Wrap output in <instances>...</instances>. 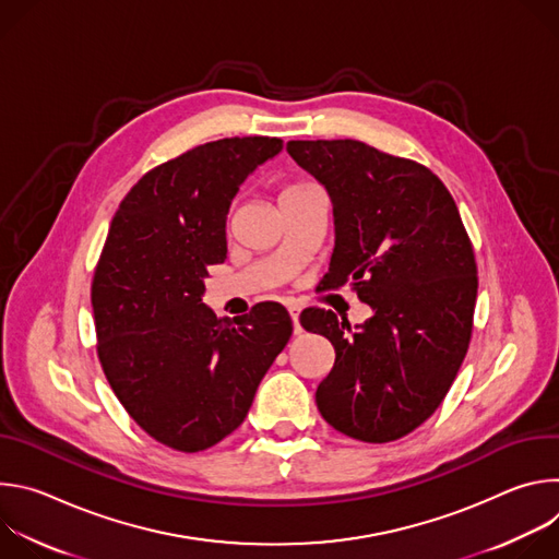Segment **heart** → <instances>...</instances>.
Returning a JSON list of instances; mask_svg holds the SVG:
<instances>
[{
    "mask_svg": "<svg viewBox=\"0 0 559 559\" xmlns=\"http://www.w3.org/2000/svg\"><path fill=\"white\" fill-rule=\"evenodd\" d=\"M281 210H283V212H289V210H292V201H289V199H285V201L281 203Z\"/></svg>",
    "mask_w": 559,
    "mask_h": 559,
    "instance_id": "1",
    "label": "heart"
}]
</instances>
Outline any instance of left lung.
<instances>
[{
	"label": "left lung",
	"mask_w": 559,
	"mask_h": 559,
	"mask_svg": "<svg viewBox=\"0 0 559 559\" xmlns=\"http://www.w3.org/2000/svg\"><path fill=\"white\" fill-rule=\"evenodd\" d=\"M263 143L218 139L145 173L119 203L95 267L102 369L128 416L183 453L243 425L287 345V323L274 334L260 328L270 307L285 321L276 302L218 318L201 300L207 267L225 261L229 203L267 158L259 156Z\"/></svg>",
	"instance_id": "left-lung-1"
}]
</instances>
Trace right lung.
<instances>
[{
    "mask_svg": "<svg viewBox=\"0 0 559 559\" xmlns=\"http://www.w3.org/2000/svg\"><path fill=\"white\" fill-rule=\"evenodd\" d=\"M287 152L334 203L336 248L323 285L349 278L369 316L345 334L316 389L321 416L360 442H393L444 401L473 334L477 272L444 183L412 158L356 139L298 141ZM338 328V323H336Z\"/></svg>",
    "mask_w": 559,
    "mask_h": 559,
    "instance_id": "add662e5",
    "label": "right lung"
}]
</instances>
